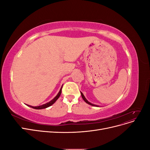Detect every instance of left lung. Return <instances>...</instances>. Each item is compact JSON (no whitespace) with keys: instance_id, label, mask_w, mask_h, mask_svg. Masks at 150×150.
Masks as SVG:
<instances>
[{"instance_id":"obj_1","label":"left lung","mask_w":150,"mask_h":150,"mask_svg":"<svg viewBox=\"0 0 150 150\" xmlns=\"http://www.w3.org/2000/svg\"><path fill=\"white\" fill-rule=\"evenodd\" d=\"M81 96H82V98H83V100L86 103H88V104H90V105H91V106H96V107H98L99 106H98V105H95V104H92V103H91L90 102H89L87 99H86V98L84 97V94L81 92Z\"/></svg>"}]
</instances>
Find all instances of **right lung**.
<instances>
[{
	"label": "right lung",
	"mask_w": 150,
	"mask_h": 150,
	"mask_svg": "<svg viewBox=\"0 0 150 150\" xmlns=\"http://www.w3.org/2000/svg\"><path fill=\"white\" fill-rule=\"evenodd\" d=\"M62 87H61V89H60V91H59V92L58 94H57V96H56L55 98H54L53 99H52V100H51V101H49V103H46V104H42V105H40V106H30V105H28V106H29V107H30V108H32L36 109V110H41V109H45V108H48V107H49V106H51V105H52V104L57 101V99L59 98L60 95H61V94Z\"/></svg>",
	"instance_id": "obj_1"
}]
</instances>
